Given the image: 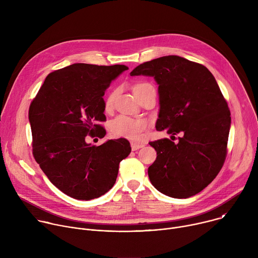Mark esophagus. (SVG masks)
<instances>
[{
    "label": "esophagus",
    "instance_id": "34e87169",
    "mask_svg": "<svg viewBox=\"0 0 258 258\" xmlns=\"http://www.w3.org/2000/svg\"><path fill=\"white\" fill-rule=\"evenodd\" d=\"M144 146H145L144 143H136V142H132L131 143V147H132V150L133 151L139 150L140 148H142V147H144Z\"/></svg>",
    "mask_w": 258,
    "mask_h": 258
}]
</instances>
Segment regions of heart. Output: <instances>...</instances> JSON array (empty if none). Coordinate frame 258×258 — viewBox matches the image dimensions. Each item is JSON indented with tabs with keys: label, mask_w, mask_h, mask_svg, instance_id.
<instances>
[{
	"label": "heart",
	"mask_w": 258,
	"mask_h": 258,
	"mask_svg": "<svg viewBox=\"0 0 258 258\" xmlns=\"http://www.w3.org/2000/svg\"><path fill=\"white\" fill-rule=\"evenodd\" d=\"M152 87L153 86L148 83H141L134 88V92L138 97L140 93H142L146 89L152 88ZM114 98H115V92H112L111 94H109L107 96L104 103L105 110H110L112 108ZM147 127H148V123H147L145 119L133 118L126 115L118 116L111 123V131L114 136L126 138L130 140H135V141H139L144 137V134Z\"/></svg>",
	"instance_id": "heart-1"
}]
</instances>
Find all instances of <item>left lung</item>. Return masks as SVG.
Segmentation results:
<instances>
[{
    "instance_id": "8db88e82",
    "label": "left lung",
    "mask_w": 258,
    "mask_h": 258,
    "mask_svg": "<svg viewBox=\"0 0 258 258\" xmlns=\"http://www.w3.org/2000/svg\"><path fill=\"white\" fill-rule=\"evenodd\" d=\"M131 76L157 82L160 110L157 131L178 137L149 144L157 152L148 168L152 185L172 198L201 192L222 169L228 152L231 112L212 76L202 64L179 56H164L137 66Z\"/></svg>"
}]
</instances>
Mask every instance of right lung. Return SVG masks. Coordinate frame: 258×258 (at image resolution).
Returning <instances> with one entry per match:
<instances>
[{
  "label": "right lung",
  "instance_id": "1",
  "mask_svg": "<svg viewBox=\"0 0 258 258\" xmlns=\"http://www.w3.org/2000/svg\"><path fill=\"white\" fill-rule=\"evenodd\" d=\"M125 65L76 63L51 72L29 106L32 154L50 181L78 199L98 198L116 181L118 166L131 153L125 139L100 146L87 136L104 138L105 91Z\"/></svg>",
  "mask_w": 258,
  "mask_h": 258
}]
</instances>
